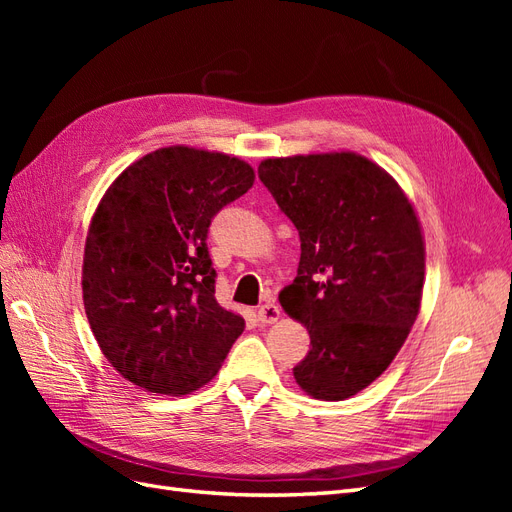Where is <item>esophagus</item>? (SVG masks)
Masks as SVG:
<instances>
[{
  "label": "esophagus",
  "mask_w": 512,
  "mask_h": 512,
  "mask_svg": "<svg viewBox=\"0 0 512 512\" xmlns=\"http://www.w3.org/2000/svg\"><path fill=\"white\" fill-rule=\"evenodd\" d=\"M280 307H277L275 303H265V305H260L258 307V320L262 322V324H273V322H277V318H280Z\"/></svg>",
  "instance_id": "34e87169"
}]
</instances>
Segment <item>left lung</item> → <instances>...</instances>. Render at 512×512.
I'll return each instance as SVG.
<instances>
[{
    "mask_svg": "<svg viewBox=\"0 0 512 512\" xmlns=\"http://www.w3.org/2000/svg\"><path fill=\"white\" fill-rule=\"evenodd\" d=\"M258 177L301 239L297 277L280 292L312 346L294 380L316 399H348L391 365L418 316L416 213L386 170L350 151L269 158Z\"/></svg>",
    "mask_w": 512,
    "mask_h": 512,
    "instance_id": "obj_1",
    "label": "left lung"
}]
</instances>
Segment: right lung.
I'll return each mask as SVG.
<instances>
[{
    "label": "right lung",
    "instance_id": "right-lung-1",
    "mask_svg": "<svg viewBox=\"0 0 512 512\" xmlns=\"http://www.w3.org/2000/svg\"><path fill=\"white\" fill-rule=\"evenodd\" d=\"M254 183L239 158L164 147L128 166L91 220L83 303L100 350L151 393L207 384L245 320L215 301L211 220Z\"/></svg>",
    "mask_w": 512,
    "mask_h": 512
}]
</instances>
